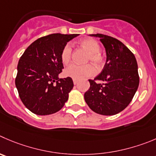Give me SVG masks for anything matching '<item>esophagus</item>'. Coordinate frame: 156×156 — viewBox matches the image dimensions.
Listing matches in <instances>:
<instances>
[{
    "label": "esophagus",
    "mask_w": 156,
    "mask_h": 156,
    "mask_svg": "<svg viewBox=\"0 0 156 156\" xmlns=\"http://www.w3.org/2000/svg\"><path fill=\"white\" fill-rule=\"evenodd\" d=\"M73 84H74V85L77 84V83H78V80H75V79L73 80Z\"/></svg>",
    "instance_id": "esophagus-1"
}]
</instances>
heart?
Masks as SVG:
<instances>
[{
  "mask_svg": "<svg viewBox=\"0 0 156 156\" xmlns=\"http://www.w3.org/2000/svg\"><path fill=\"white\" fill-rule=\"evenodd\" d=\"M82 47L89 51L87 56V61H91L96 66H101L103 64V57L99 53L100 46L99 43L94 39H85L80 42ZM72 55V47L70 44H66L63 47L60 54V59L63 64H67L71 60ZM64 73L66 76H69L75 80H81L87 77H90L96 73L94 66L91 64L79 65L72 63L66 68Z\"/></svg>",
  "mask_w": 156,
  "mask_h": 156,
  "instance_id": "1",
  "label": "heart"
}]
</instances>
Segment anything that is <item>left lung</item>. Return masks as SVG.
Wrapping results in <instances>:
<instances>
[{
	"label": "left lung",
	"instance_id": "left-lung-1",
	"mask_svg": "<svg viewBox=\"0 0 156 156\" xmlns=\"http://www.w3.org/2000/svg\"><path fill=\"white\" fill-rule=\"evenodd\" d=\"M90 36L100 39L106 53L103 70L84 94L89 107L100 115H112L128 106L139 83L138 65L134 54L121 41L107 35Z\"/></svg>",
	"mask_w": 156,
	"mask_h": 156
}]
</instances>
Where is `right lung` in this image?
<instances>
[{
    "label": "right lung",
    "instance_id": "right-lung-1",
    "mask_svg": "<svg viewBox=\"0 0 156 156\" xmlns=\"http://www.w3.org/2000/svg\"><path fill=\"white\" fill-rule=\"evenodd\" d=\"M78 35L53 34L39 38L19 60L15 85L22 103L33 113H55L68 100L73 82L70 77L59 78L63 69L60 54L67 42Z\"/></svg>",
    "mask_w": 156,
    "mask_h": 156
}]
</instances>
